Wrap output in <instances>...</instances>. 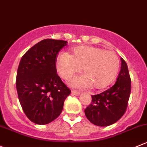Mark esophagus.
Instances as JSON below:
<instances>
[{
    "instance_id": "esophagus-1",
    "label": "esophagus",
    "mask_w": 147,
    "mask_h": 147,
    "mask_svg": "<svg viewBox=\"0 0 147 147\" xmlns=\"http://www.w3.org/2000/svg\"><path fill=\"white\" fill-rule=\"evenodd\" d=\"M72 94H73V95L79 96L80 94V92H79V91H76V90H72Z\"/></svg>"
}]
</instances>
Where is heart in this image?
Wrapping results in <instances>:
<instances>
[{
	"label": "heart",
	"instance_id": "heart-1",
	"mask_svg": "<svg viewBox=\"0 0 147 147\" xmlns=\"http://www.w3.org/2000/svg\"><path fill=\"white\" fill-rule=\"evenodd\" d=\"M82 67L84 75L75 77L70 84L75 87H87L92 84L96 89H102L116 78L120 68L118 55L113 51L91 46L75 48L72 54L63 52L58 55L56 69L64 80H68Z\"/></svg>",
	"mask_w": 147,
	"mask_h": 147
}]
</instances>
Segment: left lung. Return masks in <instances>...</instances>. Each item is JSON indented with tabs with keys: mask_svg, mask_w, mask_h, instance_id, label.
<instances>
[{
	"mask_svg": "<svg viewBox=\"0 0 147 147\" xmlns=\"http://www.w3.org/2000/svg\"><path fill=\"white\" fill-rule=\"evenodd\" d=\"M131 92V79L126 62L121 58V69L116 82L99 94L92 95V103L84 110L86 117L98 126L116 123L125 114Z\"/></svg>",
	"mask_w": 147,
	"mask_h": 147,
	"instance_id": "left-lung-1",
	"label": "left lung"
}]
</instances>
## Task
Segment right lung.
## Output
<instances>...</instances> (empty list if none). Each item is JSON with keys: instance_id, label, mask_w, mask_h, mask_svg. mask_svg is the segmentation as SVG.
Instances as JSON below:
<instances>
[{"instance_id": "obj_1", "label": "right lung", "mask_w": 147, "mask_h": 147, "mask_svg": "<svg viewBox=\"0 0 147 147\" xmlns=\"http://www.w3.org/2000/svg\"><path fill=\"white\" fill-rule=\"evenodd\" d=\"M67 41L46 38L24 54L20 62L16 87L22 110L38 125L49 124L61 115L70 89L57 74L56 61Z\"/></svg>"}]
</instances>
